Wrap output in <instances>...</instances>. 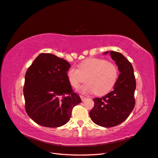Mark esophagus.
<instances>
[{
    "label": "esophagus",
    "instance_id": "obj_1",
    "mask_svg": "<svg viewBox=\"0 0 158 158\" xmlns=\"http://www.w3.org/2000/svg\"><path fill=\"white\" fill-rule=\"evenodd\" d=\"M80 98H81L82 101H85V100L86 99V97H85V96H83V95H80Z\"/></svg>",
    "mask_w": 158,
    "mask_h": 158
}]
</instances>
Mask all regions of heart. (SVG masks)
Instances as JSON below:
<instances>
[{"mask_svg":"<svg viewBox=\"0 0 158 158\" xmlns=\"http://www.w3.org/2000/svg\"><path fill=\"white\" fill-rule=\"evenodd\" d=\"M118 70L113 63L103 59L90 58L82 61L78 69L70 68L68 78L71 86L78 89L85 78L87 82L80 89L82 93H94L102 95L108 93L118 79Z\"/></svg>","mask_w":158,"mask_h":158,"instance_id":"obj_1","label":"heart"}]
</instances>
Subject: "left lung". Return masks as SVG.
Wrapping results in <instances>:
<instances>
[{"instance_id":"1","label":"left lung","mask_w":158,"mask_h":158,"mask_svg":"<svg viewBox=\"0 0 158 158\" xmlns=\"http://www.w3.org/2000/svg\"><path fill=\"white\" fill-rule=\"evenodd\" d=\"M110 53L120 73L113 90L103 97L93 99L94 107L89 112L94 123L106 128L123 122L135 106L136 80L132 65L120 52L111 51Z\"/></svg>"}]
</instances>
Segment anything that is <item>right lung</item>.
<instances>
[{
  "instance_id": "right-lung-1",
  "label": "right lung",
  "mask_w": 158,
  "mask_h": 158,
  "mask_svg": "<svg viewBox=\"0 0 158 158\" xmlns=\"http://www.w3.org/2000/svg\"><path fill=\"white\" fill-rule=\"evenodd\" d=\"M70 64L51 53H41L25 75V110L38 124L56 128L69 121L73 107L81 102L68 78Z\"/></svg>"
}]
</instances>
